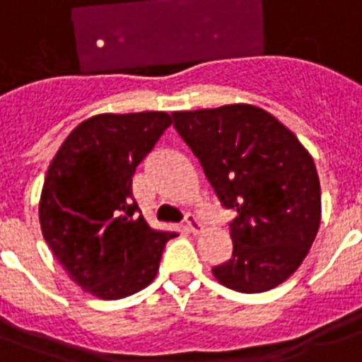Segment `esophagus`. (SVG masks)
<instances>
[{
	"label": "esophagus",
	"instance_id": "34e87169",
	"mask_svg": "<svg viewBox=\"0 0 362 362\" xmlns=\"http://www.w3.org/2000/svg\"><path fill=\"white\" fill-rule=\"evenodd\" d=\"M184 227H186L189 233H193V235H199V233L203 231V223H201L193 214L186 216V223H184Z\"/></svg>",
	"mask_w": 362,
	"mask_h": 362
}]
</instances>
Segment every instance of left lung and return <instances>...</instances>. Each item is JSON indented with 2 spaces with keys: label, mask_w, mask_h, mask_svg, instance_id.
I'll return each instance as SVG.
<instances>
[{
  "label": "left lung",
  "mask_w": 362,
  "mask_h": 362,
  "mask_svg": "<svg viewBox=\"0 0 362 362\" xmlns=\"http://www.w3.org/2000/svg\"><path fill=\"white\" fill-rule=\"evenodd\" d=\"M175 127L203 165L226 209L233 257L212 269L240 293L280 286L308 255L321 221L314 159L297 136L253 105L173 112Z\"/></svg>",
  "instance_id": "left-lung-1"
}]
</instances>
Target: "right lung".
<instances>
[{
    "mask_svg": "<svg viewBox=\"0 0 362 362\" xmlns=\"http://www.w3.org/2000/svg\"><path fill=\"white\" fill-rule=\"evenodd\" d=\"M173 124L167 112L98 115L71 131L48 167L39 221L54 257L75 284L105 300L152 284L176 233L148 226L131 180Z\"/></svg>",
    "mask_w": 362,
    "mask_h": 362,
    "instance_id": "right-lung-1",
    "label": "right lung"
}]
</instances>
